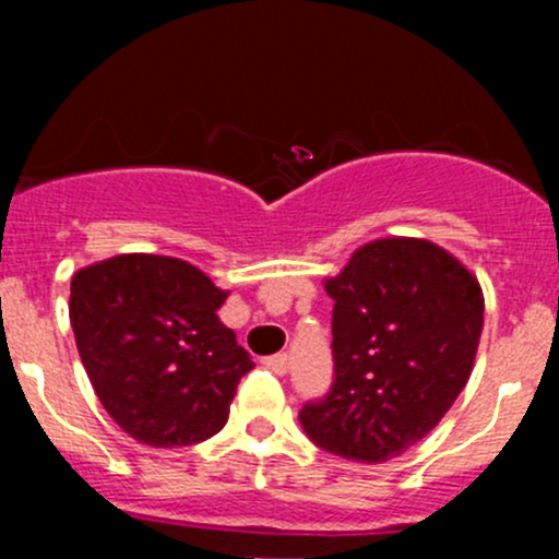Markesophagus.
I'll return each mask as SVG.
<instances>
[{"label": "esophagus", "instance_id": "esophagus-1", "mask_svg": "<svg viewBox=\"0 0 559 559\" xmlns=\"http://www.w3.org/2000/svg\"><path fill=\"white\" fill-rule=\"evenodd\" d=\"M264 368L273 370L275 376H284L289 370V354H273V357H264Z\"/></svg>", "mask_w": 559, "mask_h": 559}]
</instances>
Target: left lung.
Wrapping results in <instances>:
<instances>
[{
    "label": "left lung",
    "instance_id": "8db88e82",
    "mask_svg": "<svg viewBox=\"0 0 559 559\" xmlns=\"http://www.w3.org/2000/svg\"><path fill=\"white\" fill-rule=\"evenodd\" d=\"M326 295L335 373L300 425L324 452L386 462L421 441L471 379L481 286L430 240L384 238L357 248Z\"/></svg>",
    "mask_w": 559,
    "mask_h": 559
}]
</instances>
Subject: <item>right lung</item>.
<instances>
[{
  "label": "right lung",
  "mask_w": 559,
  "mask_h": 559,
  "mask_svg": "<svg viewBox=\"0 0 559 559\" xmlns=\"http://www.w3.org/2000/svg\"><path fill=\"white\" fill-rule=\"evenodd\" d=\"M227 292L183 259L121 253L78 270L70 321L107 414L145 447H191L229 416L251 354L216 311Z\"/></svg>",
  "instance_id": "right-lung-1"
}]
</instances>
